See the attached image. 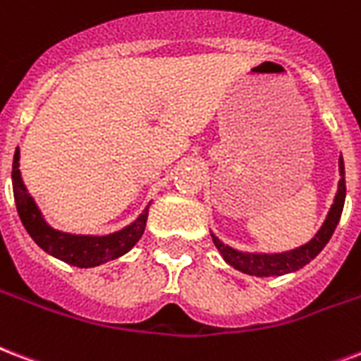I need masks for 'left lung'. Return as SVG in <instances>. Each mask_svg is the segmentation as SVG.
Segmentation results:
<instances>
[{
	"instance_id": "left-lung-1",
	"label": "left lung",
	"mask_w": 361,
	"mask_h": 361,
	"mask_svg": "<svg viewBox=\"0 0 361 361\" xmlns=\"http://www.w3.org/2000/svg\"><path fill=\"white\" fill-rule=\"evenodd\" d=\"M339 183H337V192L334 197V204L329 206L327 216L320 229L316 231V235L309 242H305L301 246L288 250V252H242L236 247L225 244L219 240L214 233L210 231L212 240L219 250V254L225 259L227 265H231L236 271L250 274V276H282V274H290L310 263L316 255L320 254L326 247L331 235H334L335 227L339 224L341 214H343V206L346 199V181H345V161L343 155L339 157Z\"/></svg>"
}]
</instances>
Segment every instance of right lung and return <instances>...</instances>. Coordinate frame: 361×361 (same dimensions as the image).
Segmentation results:
<instances>
[{
  "mask_svg": "<svg viewBox=\"0 0 361 361\" xmlns=\"http://www.w3.org/2000/svg\"><path fill=\"white\" fill-rule=\"evenodd\" d=\"M18 166H20V149L16 147L13 159V192H15L16 210L27 235L52 257L79 269H90V267L109 263L130 252L144 235L151 200L132 224L109 235H75V233L54 229L47 224L43 212L39 210L34 197L27 192Z\"/></svg>",
  "mask_w": 361,
  "mask_h": 361,
  "instance_id": "obj_1",
  "label": "right lung"
}]
</instances>
